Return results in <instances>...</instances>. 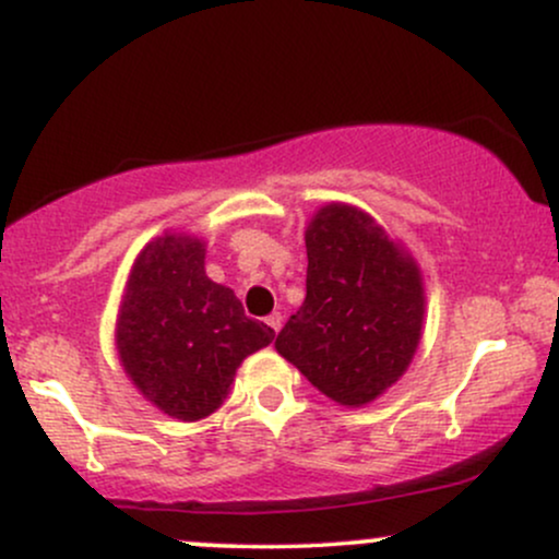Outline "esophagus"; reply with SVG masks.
Instances as JSON below:
<instances>
[{
    "label": "esophagus",
    "mask_w": 559,
    "mask_h": 559,
    "mask_svg": "<svg viewBox=\"0 0 559 559\" xmlns=\"http://www.w3.org/2000/svg\"><path fill=\"white\" fill-rule=\"evenodd\" d=\"M281 323H284V318H281V312H273V316H267V325L278 333L281 331Z\"/></svg>",
    "instance_id": "obj_1"
}]
</instances>
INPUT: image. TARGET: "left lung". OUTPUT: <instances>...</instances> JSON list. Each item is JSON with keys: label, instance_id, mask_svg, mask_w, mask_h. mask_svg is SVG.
Returning a JSON list of instances; mask_svg holds the SVG:
<instances>
[{"label": "left lung", "instance_id": "left-lung-1", "mask_svg": "<svg viewBox=\"0 0 559 559\" xmlns=\"http://www.w3.org/2000/svg\"><path fill=\"white\" fill-rule=\"evenodd\" d=\"M307 297L275 349L338 404L373 402L418 349L423 286L415 262L346 204H325L307 228Z\"/></svg>", "mask_w": 559, "mask_h": 559}]
</instances>
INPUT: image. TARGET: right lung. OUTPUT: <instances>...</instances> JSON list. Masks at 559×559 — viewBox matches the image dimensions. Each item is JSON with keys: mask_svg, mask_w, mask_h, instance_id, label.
<instances>
[{"mask_svg": "<svg viewBox=\"0 0 559 559\" xmlns=\"http://www.w3.org/2000/svg\"><path fill=\"white\" fill-rule=\"evenodd\" d=\"M275 338L243 316L230 288L204 275V243L159 236L133 262L120 307L118 352L152 404L178 420L221 407L236 368Z\"/></svg>", "mask_w": 559, "mask_h": 559, "instance_id": "right-lung-1", "label": "right lung"}]
</instances>
